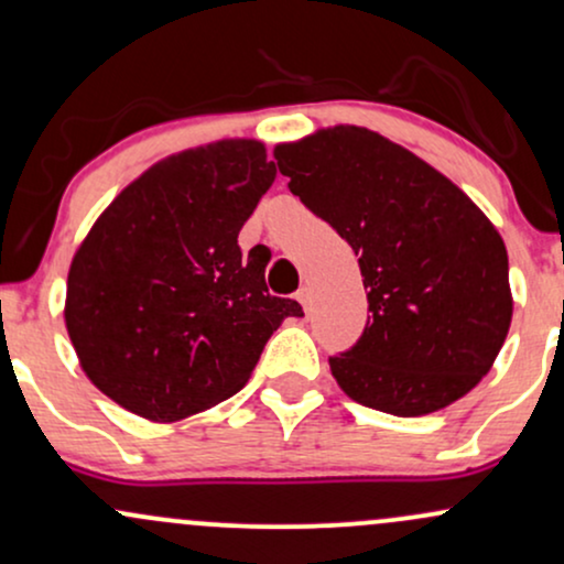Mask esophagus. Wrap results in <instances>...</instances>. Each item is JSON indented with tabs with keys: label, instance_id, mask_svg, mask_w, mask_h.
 Instances as JSON below:
<instances>
[{
	"label": "esophagus",
	"instance_id": "1",
	"mask_svg": "<svg viewBox=\"0 0 564 564\" xmlns=\"http://www.w3.org/2000/svg\"><path fill=\"white\" fill-rule=\"evenodd\" d=\"M296 302H300L304 310L310 307V289H307V286H302L300 291H296Z\"/></svg>",
	"mask_w": 564,
	"mask_h": 564
}]
</instances>
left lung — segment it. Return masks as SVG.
Instances as JSON below:
<instances>
[{
	"instance_id": "left-lung-1",
	"label": "left lung",
	"mask_w": 564,
	"mask_h": 564,
	"mask_svg": "<svg viewBox=\"0 0 564 564\" xmlns=\"http://www.w3.org/2000/svg\"><path fill=\"white\" fill-rule=\"evenodd\" d=\"M294 196L358 257L368 321L328 358L355 403L424 416L464 398L509 334L507 246L445 174L364 127L275 148Z\"/></svg>"
}]
</instances>
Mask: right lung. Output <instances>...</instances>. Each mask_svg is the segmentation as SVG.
<instances>
[{"label": "right lung", "instance_id": "add662e5", "mask_svg": "<svg viewBox=\"0 0 564 564\" xmlns=\"http://www.w3.org/2000/svg\"><path fill=\"white\" fill-rule=\"evenodd\" d=\"M275 180L257 140H219L142 172L68 270L66 328L102 394L151 422L223 403L300 302L268 291L238 232Z\"/></svg>", "mask_w": 564, "mask_h": 564}]
</instances>
